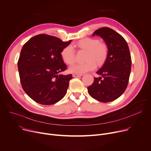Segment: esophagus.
I'll use <instances>...</instances> for the list:
<instances>
[{"mask_svg": "<svg viewBox=\"0 0 151 151\" xmlns=\"http://www.w3.org/2000/svg\"><path fill=\"white\" fill-rule=\"evenodd\" d=\"M73 76L74 78L80 77V76H82V75H81V74H77V73H74V74H73Z\"/></svg>", "mask_w": 151, "mask_h": 151, "instance_id": "esophagus-1", "label": "esophagus"}]
</instances>
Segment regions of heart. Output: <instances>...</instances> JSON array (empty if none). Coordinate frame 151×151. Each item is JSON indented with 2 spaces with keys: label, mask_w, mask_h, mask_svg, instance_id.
I'll use <instances>...</instances> for the list:
<instances>
[{
  "label": "heart",
  "mask_w": 151,
  "mask_h": 151,
  "mask_svg": "<svg viewBox=\"0 0 151 151\" xmlns=\"http://www.w3.org/2000/svg\"><path fill=\"white\" fill-rule=\"evenodd\" d=\"M76 46L80 48L87 51L86 55L87 62L83 64H76L71 66L69 71L71 73L83 74L91 71L96 68L97 64H103L108 56V48L106 44L99 42L97 39L86 37L80 40L77 43ZM61 58L63 61L68 65L74 63L75 51L71 45L65 47L61 52Z\"/></svg>",
  "instance_id": "heart-1"
}]
</instances>
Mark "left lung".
Masks as SVG:
<instances>
[{
  "mask_svg": "<svg viewBox=\"0 0 151 151\" xmlns=\"http://www.w3.org/2000/svg\"><path fill=\"white\" fill-rule=\"evenodd\" d=\"M103 39L108 48V56L94 78L93 84L87 87L89 95L103 103L114 101L125 91L129 83L132 60L129 48L124 37L109 27L100 28L92 36Z\"/></svg>",
  "mask_w": 151,
  "mask_h": 151,
  "instance_id": "1",
  "label": "left lung"
}]
</instances>
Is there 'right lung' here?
<instances>
[{"label":"right lung","instance_id":"1","mask_svg":"<svg viewBox=\"0 0 151 151\" xmlns=\"http://www.w3.org/2000/svg\"><path fill=\"white\" fill-rule=\"evenodd\" d=\"M71 41L40 34L23 45L17 62L20 80L25 92L36 103L54 104L66 94L72 75L60 74L67 69L61 52Z\"/></svg>","mask_w":151,"mask_h":151}]
</instances>
